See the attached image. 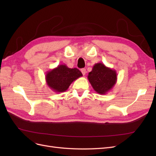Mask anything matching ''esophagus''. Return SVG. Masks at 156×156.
Wrapping results in <instances>:
<instances>
[{"mask_svg":"<svg viewBox=\"0 0 156 156\" xmlns=\"http://www.w3.org/2000/svg\"><path fill=\"white\" fill-rule=\"evenodd\" d=\"M81 73H83V75H85V73H86V69L85 68H82L81 69Z\"/></svg>","mask_w":156,"mask_h":156,"instance_id":"1","label":"esophagus"}]
</instances>
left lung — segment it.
Listing matches in <instances>:
<instances>
[{"label": "left lung", "mask_w": 156, "mask_h": 156, "mask_svg": "<svg viewBox=\"0 0 156 156\" xmlns=\"http://www.w3.org/2000/svg\"><path fill=\"white\" fill-rule=\"evenodd\" d=\"M88 79L97 93L106 94L116 83L117 73L116 70L105 66L103 63H97L89 72Z\"/></svg>", "instance_id": "obj_1"}]
</instances>
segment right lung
I'll use <instances>...</instances> for the list:
<instances>
[{
    "instance_id": "add662e5",
    "label": "right lung",
    "mask_w": 156,
    "mask_h": 156,
    "mask_svg": "<svg viewBox=\"0 0 156 156\" xmlns=\"http://www.w3.org/2000/svg\"><path fill=\"white\" fill-rule=\"evenodd\" d=\"M82 76L77 68H69L66 64H60L47 72L45 81L52 90L60 93L66 91L71 84Z\"/></svg>"
}]
</instances>
